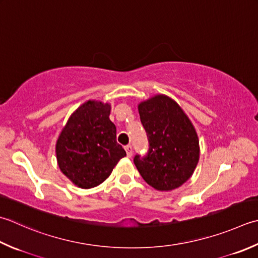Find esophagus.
<instances>
[{
  "instance_id": "obj_1",
  "label": "esophagus",
  "mask_w": 258,
  "mask_h": 258,
  "mask_svg": "<svg viewBox=\"0 0 258 258\" xmlns=\"http://www.w3.org/2000/svg\"><path fill=\"white\" fill-rule=\"evenodd\" d=\"M125 151H126V154H127L128 158H131V156H132V154H133V149H132V145H131V144L126 145V146H125Z\"/></svg>"
}]
</instances>
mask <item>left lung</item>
Listing matches in <instances>:
<instances>
[{"instance_id": "1", "label": "left lung", "mask_w": 258, "mask_h": 258, "mask_svg": "<svg viewBox=\"0 0 258 258\" xmlns=\"http://www.w3.org/2000/svg\"><path fill=\"white\" fill-rule=\"evenodd\" d=\"M140 118L149 140L144 156L134 164L145 182L160 191L179 188L190 179L199 161V139L179 104L155 95L139 104Z\"/></svg>"}]
</instances>
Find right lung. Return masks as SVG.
Segmentation results:
<instances>
[{
  "instance_id": "1",
  "label": "right lung",
  "mask_w": 258,
  "mask_h": 258,
  "mask_svg": "<svg viewBox=\"0 0 258 258\" xmlns=\"http://www.w3.org/2000/svg\"><path fill=\"white\" fill-rule=\"evenodd\" d=\"M110 105L88 100L75 110L55 144L61 172L82 189L97 186L108 178L126 152L116 142Z\"/></svg>"
}]
</instances>
